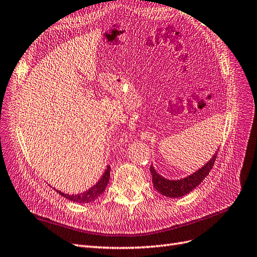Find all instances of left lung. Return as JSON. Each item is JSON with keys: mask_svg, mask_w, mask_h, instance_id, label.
<instances>
[{"mask_svg": "<svg viewBox=\"0 0 257 257\" xmlns=\"http://www.w3.org/2000/svg\"><path fill=\"white\" fill-rule=\"evenodd\" d=\"M217 152H215V155L211 160L204 164L202 168L198 170L193 174L187 176L183 179L178 180H170L159 175L156 172L154 166H150V172L152 175V183H154L155 188L161 193V195L170 198H179L183 197L187 193H189L193 189L196 188L198 185L201 184V182L209 175L210 171L212 170L215 160L217 158Z\"/></svg>", "mask_w": 257, "mask_h": 257, "instance_id": "8db88e82", "label": "left lung"}]
</instances>
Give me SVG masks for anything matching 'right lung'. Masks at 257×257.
<instances>
[{"label": "right lung", "mask_w": 257, "mask_h": 257, "mask_svg": "<svg viewBox=\"0 0 257 257\" xmlns=\"http://www.w3.org/2000/svg\"><path fill=\"white\" fill-rule=\"evenodd\" d=\"M109 178H110V166H107V169L103 173V175L101 178L98 180V183L91 187L87 191L80 193V195H67V193H64L61 191L56 190L60 196L64 198L73 201V202H78V203H88V202H93L97 198L100 197L102 195V192L106 190V187L109 183Z\"/></svg>", "instance_id": "obj_1"}]
</instances>
